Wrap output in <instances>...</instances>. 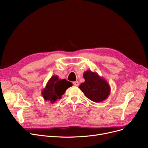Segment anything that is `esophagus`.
Listing matches in <instances>:
<instances>
[{
    "label": "esophagus",
    "mask_w": 148,
    "mask_h": 148,
    "mask_svg": "<svg viewBox=\"0 0 148 148\" xmlns=\"http://www.w3.org/2000/svg\"><path fill=\"white\" fill-rule=\"evenodd\" d=\"M73 84L74 85V86H78L79 85V83L78 81H76V82H73Z\"/></svg>",
    "instance_id": "esophagus-1"
}]
</instances>
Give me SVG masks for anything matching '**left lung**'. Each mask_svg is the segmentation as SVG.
I'll return each mask as SVG.
<instances>
[{
    "mask_svg": "<svg viewBox=\"0 0 148 148\" xmlns=\"http://www.w3.org/2000/svg\"><path fill=\"white\" fill-rule=\"evenodd\" d=\"M83 76L85 81L80 84L79 88L88 98L94 102L99 103L108 98L110 87L105 79L89 70L85 71Z\"/></svg>",
    "mask_w": 148,
    "mask_h": 148,
    "instance_id": "obj_1",
    "label": "left lung"
}]
</instances>
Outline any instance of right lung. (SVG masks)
Returning <instances> with one entry per match:
<instances>
[{
  "mask_svg": "<svg viewBox=\"0 0 148 148\" xmlns=\"http://www.w3.org/2000/svg\"><path fill=\"white\" fill-rule=\"evenodd\" d=\"M73 86V83L66 79L61 80L58 75H53L42 89L41 94L45 101L53 104L61 98L65 90Z\"/></svg>",
  "mask_w": 148,
  "mask_h": 148,
  "instance_id": "add662e5",
  "label": "right lung"
}]
</instances>
